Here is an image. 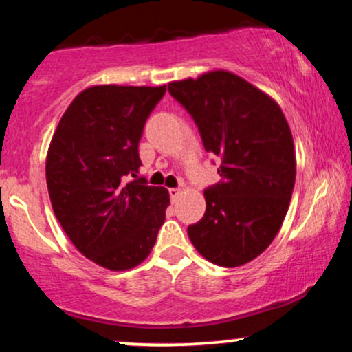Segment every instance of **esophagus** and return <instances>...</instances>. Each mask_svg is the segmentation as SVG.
<instances>
[{
  "label": "esophagus",
  "mask_w": 352,
  "mask_h": 352,
  "mask_svg": "<svg viewBox=\"0 0 352 352\" xmlns=\"http://www.w3.org/2000/svg\"><path fill=\"white\" fill-rule=\"evenodd\" d=\"M168 193H170L172 201H177V200H179L182 192H180V188H168Z\"/></svg>",
  "instance_id": "esophagus-1"
}]
</instances>
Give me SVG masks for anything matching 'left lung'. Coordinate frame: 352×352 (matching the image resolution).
<instances>
[{"label":"left lung","mask_w":352,"mask_h":352,"mask_svg":"<svg viewBox=\"0 0 352 352\" xmlns=\"http://www.w3.org/2000/svg\"><path fill=\"white\" fill-rule=\"evenodd\" d=\"M168 92L195 120L221 180L188 238L201 256L235 268L260 256L280 232L296 179L293 135L274 100L228 71L173 80Z\"/></svg>","instance_id":"left-lung-1"}]
</instances>
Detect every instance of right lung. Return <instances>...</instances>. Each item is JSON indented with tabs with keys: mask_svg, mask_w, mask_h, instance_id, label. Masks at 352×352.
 <instances>
[{
	"mask_svg": "<svg viewBox=\"0 0 352 352\" xmlns=\"http://www.w3.org/2000/svg\"><path fill=\"white\" fill-rule=\"evenodd\" d=\"M167 86H92L60 117L46 157L54 215L84 256L112 272L142 263L170 204L137 179L145 120Z\"/></svg>",
	"mask_w": 352,
	"mask_h": 352,
	"instance_id": "obj_1",
	"label": "right lung"
}]
</instances>
